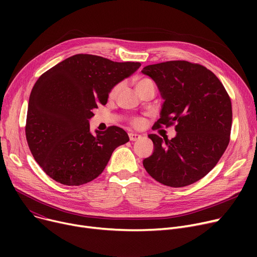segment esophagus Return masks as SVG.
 Instances as JSON below:
<instances>
[{
	"mask_svg": "<svg viewBox=\"0 0 257 257\" xmlns=\"http://www.w3.org/2000/svg\"><path fill=\"white\" fill-rule=\"evenodd\" d=\"M129 139L131 142H136V141L141 140L142 136H140V134H137V133H129Z\"/></svg>",
	"mask_w": 257,
	"mask_h": 257,
	"instance_id": "1",
	"label": "esophagus"
}]
</instances>
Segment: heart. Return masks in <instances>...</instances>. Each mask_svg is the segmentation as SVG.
<instances>
[{
	"mask_svg": "<svg viewBox=\"0 0 257 257\" xmlns=\"http://www.w3.org/2000/svg\"><path fill=\"white\" fill-rule=\"evenodd\" d=\"M121 85H123V84H121L120 82H118V83L114 84V85L111 87V89H110V91H109V98H110V99H113V98H115V97L117 96V93L119 92V90H120V88H121ZM149 86L155 87L154 81H153L152 79H150V78L142 77V78H139V79L136 81V88H137V91H138V92L141 91L142 89L146 88V87H149ZM131 124H132V126H134V127L140 128V127L144 124V118H142V117H134V118L131 120Z\"/></svg>",
	"mask_w": 257,
	"mask_h": 257,
	"instance_id": "b5f03b06",
	"label": "heart"
}]
</instances>
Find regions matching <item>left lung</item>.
I'll use <instances>...</instances> for the list:
<instances>
[{
  "label": "left lung",
  "instance_id": "left-lung-1",
  "mask_svg": "<svg viewBox=\"0 0 257 257\" xmlns=\"http://www.w3.org/2000/svg\"><path fill=\"white\" fill-rule=\"evenodd\" d=\"M165 100L153 130L175 125L172 140L149 134L153 154L143 165L152 178L171 187L190 185L218 164L230 141L231 100L205 66L173 60L145 66Z\"/></svg>",
  "mask_w": 257,
  "mask_h": 257
}]
</instances>
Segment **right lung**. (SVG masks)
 <instances>
[{"label":"right lung","instance_id":"right-lung-1","mask_svg":"<svg viewBox=\"0 0 257 257\" xmlns=\"http://www.w3.org/2000/svg\"><path fill=\"white\" fill-rule=\"evenodd\" d=\"M140 62H114L77 54L38 78L29 98L26 139L36 163L55 181L81 185L104 171L115 148L129 142L116 126L89 131V118L105 105L111 87L129 77Z\"/></svg>","mask_w":257,"mask_h":257}]
</instances>
